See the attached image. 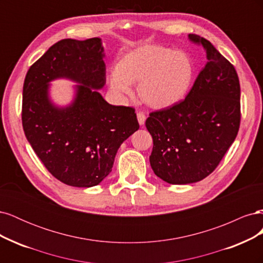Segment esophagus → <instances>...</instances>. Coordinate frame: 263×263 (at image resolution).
Masks as SVG:
<instances>
[{"mask_svg":"<svg viewBox=\"0 0 263 263\" xmlns=\"http://www.w3.org/2000/svg\"><path fill=\"white\" fill-rule=\"evenodd\" d=\"M137 119H138V123L139 125H144L145 122H146V115L142 113V112H138L137 113Z\"/></svg>","mask_w":263,"mask_h":263,"instance_id":"34e87169","label":"esophagus"}]
</instances>
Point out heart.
<instances>
[{"mask_svg":"<svg viewBox=\"0 0 263 263\" xmlns=\"http://www.w3.org/2000/svg\"><path fill=\"white\" fill-rule=\"evenodd\" d=\"M195 72L190 54L157 45H145L127 53L109 76L110 89L125 97L138 84L142 102L156 109L176 105L185 97Z\"/></svg>","mask_w":263,"mask_h":263,"instance_id":"obj_1","label":"heart"}]
</instances>
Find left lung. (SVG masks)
Wrapping results in <instances>:
<instances>
[{"label": "left lung", "mask_w": 263, "mask_h": 263, "mask_svg": "<svg viewBox=\"0 0 263 263\" xmlns=\"http://www.w3.org/2000/svg\"><path fill=\"white\" fill-rule=\"evenodd\" d=\"M206 62L185 100L149 114L153 136L149 157L157 177L170 184H190L216 169L234 142L240 125V84L234 66L201 36Z\"/></svg>", "instance_id": "obj_1"}]
</instances>
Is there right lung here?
Wrapping results in <instances>:
<instances>
[{
  "mask_svg": "<svg viewBox=\"0 0 263 263\" xmlns=\"http://www.w3.org/2000/svg\"><path fill=\"white\" fill-rule=\"evenodd\" d=\"M101 38L62 39L27 71L23 86L25 136L52 176L70 186L100 184L112 171L118 148L139 124L133 107L110 105L98 90L105 85ZM79 83L68 107L54 106L49 83Z\"/></svg>",
  "mask_w": 263,
  "mask_h": 263,
  "instance_id": "right-lung-1",
  "label": "right lung"
}]
</instances>
